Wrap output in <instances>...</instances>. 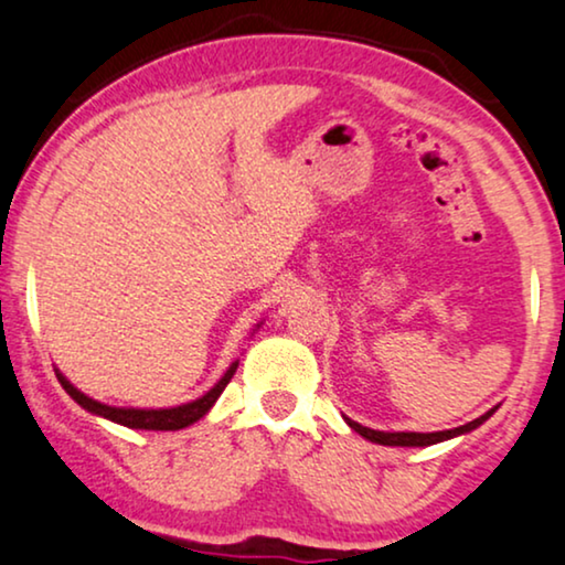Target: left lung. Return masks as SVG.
Wrapping results in <instances>:
<instances>
[{"instance_id":"1","label":"left lung","mask_w":565,"mask_h":565,"mask_svg":"<svg viewBox=\"0 0 565 565\" xmlns=\"http://www.w3.org/2000/svg\"><path fill=\"white\" fill-rule=\"evenodd\" d=\"M495 409H498V406H495ZM495 409L484 412L482 417L472 419V423L454 427V430H440V433H383V430H370V427H362L360 423H354V419H349V417H344V419L354 433H360L362 438H367L373 443H381V446H433V443L456 438V435H463V433H472L475 427H480Z\"/></svg>"}]
</instances>
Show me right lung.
Here are the masks:
<instances>
[{
    "label": "right lung",
    "mask_w": 565,
    "mask_h": 565,
    "mask_svg": "<svg viewBox=\"0 0 565 565\" xmlns=\"http://www.w3.org/2000/svg\"><path fill=\"white\" fill-rule=\"evenodd\" d=\"M237 365L239 362H232V367L226 370L224 377L213 385L209 394L195 398V402H190V404L174 406V409H119V406L102 404V402H96V398L81 394V391H77L75 385L70 383L62 373L56 377H60L62 388L67 391V394L73 396L75 402L83 406V409L98 414V417H106V419H111V423H119L125 427H135V430H182V427L198 423V419L203 417V414L209 412L213 404H216L221 391L226 388V383L232 381L234 373H237Z\"/></svg>",
    "instance_id": "obj_1"
}]
</instances>
